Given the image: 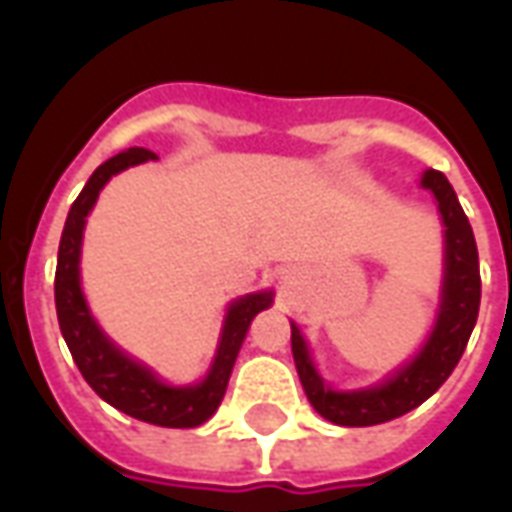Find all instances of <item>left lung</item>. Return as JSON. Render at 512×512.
Returning <instances> with one entry per match:
<instances>
[{
  "label": "left lung",
  "instance_id": "8db88e82",
  "mask_svg": "<svg viewBox=\"0 0 512 512\" xmlns=\"http://www.w3.org/2000/svg\"><path fill=\"white\" fill-rule=\"evenodd\" d=\"M422 186L433 191V197L439 200L441 219L447 227L444 230L447 268H444V296H441L436 329L417 359L381 386L365 392H334L323 384L318 370L312 367L299 329L290 326V348H293V362L299 370L301 386L310 397L312 408L334 425L367 428L408 414L450 378L472 337L480 312V260H477L472 224L466 219L450 180L439 169H425Z\"/></svg>",
  "mask_w": 512,
  "mask_h": 512
}]
</instances>
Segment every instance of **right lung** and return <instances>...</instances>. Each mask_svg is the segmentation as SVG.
<instances>
[{"instance_id": "add662e5", "label": "right lung", "mask_w": 512, "mask_h": 512, "mask_svg": "<svg viewBox=\"0 0 512 512\" xmlns=\"http://www.w3.org/2000/svg\"><path fill=\"white\" fill-rule=\"evenodd\" d=\"M147 158H156L145 147H131L126 153H117L101 167L95 169L82 194L76 197L68 213V222L60 238V255H57V274H54V301H57V321L62 337L71 348V356L84 381L93 386L95 395L104 397L109 406L123 411L128 417L142 419L161 428H197L205 419L213 417L219 408L233 373L238 351L244 345L249 326L257 312L271 304V293H252L238 299L227 312L224 321L219 354L213 359L208 378L197 386H167L161 384L147 367L128 359L123 351L106 340L101 329L90 318L79 288V249H82V230L87 213L93 211L98 191L120 169L142 164Z\"/></svg>"}]
</instances>
